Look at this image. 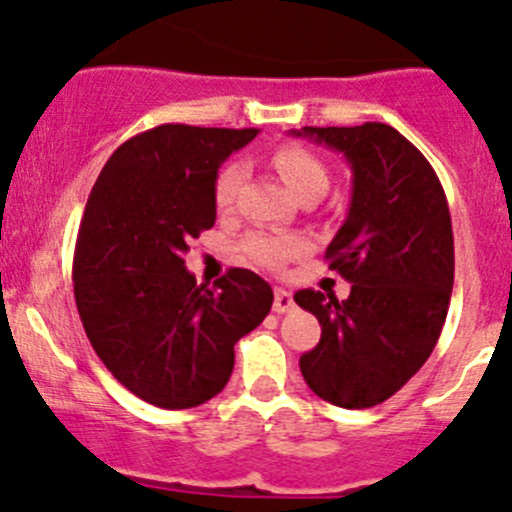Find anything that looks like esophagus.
<instances>
[{
    "label": "esophagus",
    "instance_id": "1",
    "mask_svg": "<svg viewBox=\"0 0 512 512\" xmlns=\"http://www.w3.org/2000/svg\"><path fill=\"white\" fill-rule=\"evenodd\" d=\"M294 309V294L286 289H274V311L276 314H286Z\"/></svg>",
    "mask_w": 512,
    "mask_h": 512
}]
</instances>
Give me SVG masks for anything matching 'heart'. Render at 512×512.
<instances>
[{
    "instance_id": "1",
    "label": "heart",
    "mask_w": 512,
    "mask_h": 512,
    "mask_svg": "<svg viewBox=\"0 0 512 512\" xmlns=\"http://www.w3.org/2000/svg\"><path fill=\"white\" fill-rule=\"evenodd\" d=\"M271 165L296 196H304L311 188H321V191L326 188L324 163L301 145H281V148H276L274 155H271ZM243 175H246V170L238 160L218 170L216 186H213V198H216L218 208L233 206L238 191H241ZM304 248V238L291 236V233H253L241 243V251L246 253V259L264 266V269H281L286 261L296 259Z\"/></svg>"
}]
</instances>
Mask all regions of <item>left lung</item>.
Listing matches in <instances>:
<instances>
[{
    "label": "left lung",
    "mask_w": 512,
    "mask_h": 512,
    "mask_svg": "<svg viewBox=\"0 0 512 512\" xmlns=\"http://www.w3.org/2000/svg\"><path fill=\"white\" fill-rule=\"evenodd\" d=\"M291 133L339 150L352 168L347 221L326 248L352 291L344 301L296 291L321 324L299 367L321 399L367 410L405 387L440 339L455 281L450 208L425 155L389 125Z\"/></svg>",
    "instance_id": "obj_1"
}]
</instances>
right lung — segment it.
Listing matches in <instances>:
<instances>
[{
    "label": "right lung",
    "instance_id": "1",
    "mask_svg": "<svg viewBox=\"0 0 512 512\" xmlns=\"http://www.w3.org/2000/svg\"><path fill=\"white\" fill-rule=\"evenodd\" d=\"M256 133L158 125L110 155L87 198L72 261L77 311L102 364L148 405L188 410L216 397L233 344L274 304L253 271L228 269L211 289L183 261L216 223L218 168Z\"/></svg>",
    "mask_w": 512,
    "mask_h": 512
}]
</instances>
